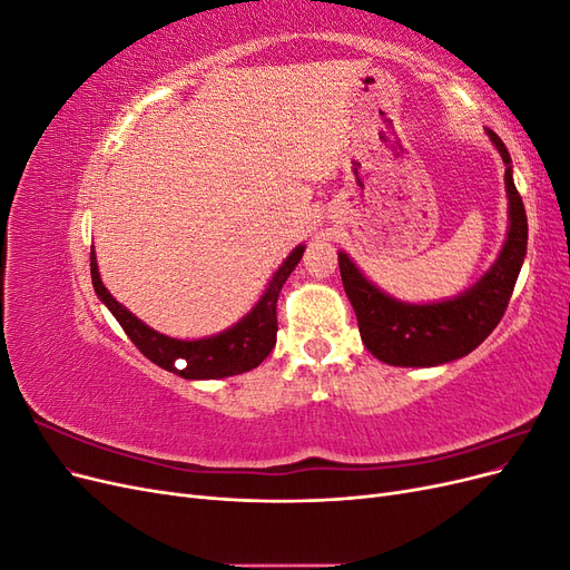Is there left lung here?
<instances>
[{"label":"left lung","mask_w":570,"mask_h":570,"mask_svg":"<svg viewBox=\"0 0 570 570\" xmlns=\"http://www.w3.org/2000/svg\"><path fill=\"white\" fill-rule=\"evenodd\" d=\"M485 132L507 166L509 230L502 252L475 285L452 299L411 304L387 295L361 273L347 252H337L342 285L354 306L361 340L383 364L406 368L450 364L454 358L471 354L507 312L528 249V216L519 189L513 185L509 149L497 132L490 128H485Z\"/></svg>","instance_id":"8db88e82"}]
</instances>
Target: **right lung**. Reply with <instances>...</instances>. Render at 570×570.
Listing matches in <instances>:
<instances>
[{
	"label": "right lung",
	"instance_id": "1",
	"mask_svg": "<svg viewBox=\"0 0 570 570\" xmlns=\"http://www.w3.org/2000/svg\"><path fill=\"white\" fill-rule=\"evenodd\" d=\"M304 245H297L287 254L281 268L273 273L268 281L264 295L249 308V314L233 323L226 331H220L212 337L202 340H178L168 337L154 331L145 321L137 318L132 312L116 302L111 292L105 287L99 278L97 254H90V273H92V287L97 297L101 299L114 318L124 327L126 335L132 340V344L140 350L149 361L161 366L164 371L176 373L185 381H216V377L239 375L256 368L262 361L271 354L275 347V333H278V316H275V304H278L281 289L289 273L295 271L299 258L304 254ZM183 357L186 368L178 370L175 361Z\"/></svg>",
	"mask_w": 570,
	"mask_h": 570
}]
</instances>
